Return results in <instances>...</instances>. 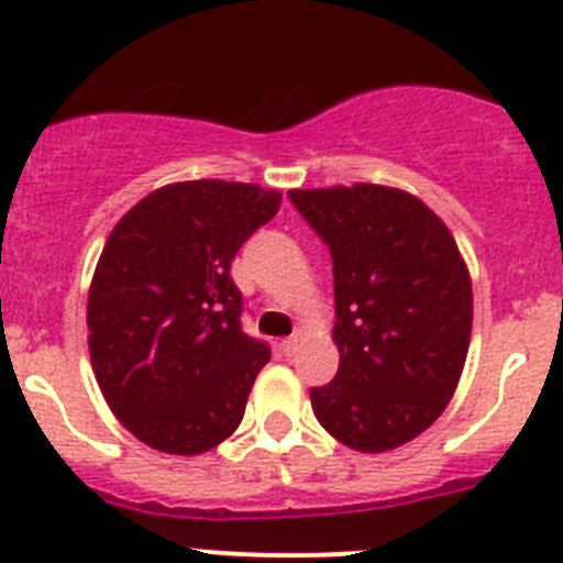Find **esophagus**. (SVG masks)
Returning <instances> with one entry per match:
<instances>
[{
	"instance_id": "esophagus-1",
	"label": "esophagus",
	"mask_w": 563,
	"mask_h": 563,
	"mask_svg": "<svg viewBox=\"0 0 563 563\" xmlns=\"http://www.w3.org/2000/svg\"><path fill=\"white\" fill-rule=\"evenodd\" d=\"M280 351L286 353V356H291V353L297 351V336H288V339H283V342H280Z\"/></svg>"
}]
</instances>
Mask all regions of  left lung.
Instances as JSON below:
<instances>
[{
    "instance_id": "obj_1",
    "label": "left lung",
    "mask_w": 563,
    "mask_h": 563,
    "mask_svg": "<svg viewBox=\"0 0 563 563\" xmlns=\"http://www.w3.org/2000/svg\"><path fill=\"white\" fill-rule=\"evenodd\" d=\"M333 257L339 373L311 389L339 443L378 454L427 432L457 389L474 294L452 232L384 185L288 190Z\"/></svg>"
}]
</instances>
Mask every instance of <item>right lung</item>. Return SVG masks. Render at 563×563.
I'll use <instances>...</instances> for the list:
<instances>
[{
  "label": "right lung",
  "instance_id": "1",
  "mask_svg": "<svg viewBox=\"0 0 563 563\" xmlns=\"http://www.w3.org/2000/svg\"><path fill=\"white\" fill-rule=\"evenodd\" d=\"M280 199L246 181H174L136 201L100 252L86 306L95 378L156 452H210L244 418L269 347L241 331L230 266Z\"/></svg>",
  "mask_w": 563,
  "mask_h": 563
}]
</instances>
